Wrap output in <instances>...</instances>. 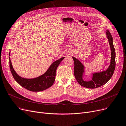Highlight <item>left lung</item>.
<instances>
[{"instance_id": "left-lung-1", "label": "left lung", "mask_w": 126, "mask_h": 126, "mask_svg": "<svg viewBox=\"0 0 126 126\" xmlns=\"http://www.w3.org/2000/svg\"><path fill=\"white\" fill-rule=\"evenodd\" d=\"M106 35L110 44L111 50V60L108 68L105 71L92 74L91 80L85 81L83 79V74L85 73V66L76 58L72 57L74 61V74L79 84L85 88L95 89L101 87L110 80L113 74L115 67V52L113 44L112 37L108 30H106Z\"/></svg>"}]
</instances>
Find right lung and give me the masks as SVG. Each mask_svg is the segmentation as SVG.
Instances as JSON below:
<instances>
[{"label": "right lung", "mask_w": 126, "mask_h": 126, "mask_svg": "<svg viewBox=\"0 0 126 126\" xmlns=\"http://www.w3.org/2000/svg\"><path fill=\"white\" fill-rule=\"evenodd\" d=\"M64 58V57H62L53 62L44 74L34 79H25L19 76L13 68L10 57H9L10 67L13 78L19 85L29 91L39 92L45 90L53 85L55 80L57 68Z\"/></svg>", "instance_id": "add662e5"}]
</instances>
